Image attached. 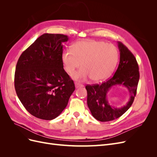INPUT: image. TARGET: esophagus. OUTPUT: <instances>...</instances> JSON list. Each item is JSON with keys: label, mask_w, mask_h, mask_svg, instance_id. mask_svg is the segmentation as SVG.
<instances>
[{"label": "esophagus", "mask_w": 157, "mask_h": 157, "mask_svg": "<svg viewBox=\"0 0 157 157\" xmlns=\"http://www.w3.org/2000/svg\"><path fill=\"white\" fill-rule=\"evenodd\" d=\"M75 88H78L82 87V86H83L82 84H80V83H78V82H75Z\"/></svg>", "instance_id": "34e87169"}]
</instances>
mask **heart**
I'll return each instance as SVG.
<instances>
[{"label":"heart","mask_w":157,"mask_h":157,"mask_svg":"<svg viewBox=\"0 0 157 157\" xmlns=\"http://www.w3.org/2000/svg\"><path fill=\"white\" fill-rule=\"evenodd\" d=\"M118 60L116 46L92 40L76 42L71 51L65 50L61 55L63 69L69 75L81 65L82 68L73 76L77 80H84L89 77L93 81L105 79L115 69Z\"/></svg>","instance_id":"b5f03b06"}]
</instances>
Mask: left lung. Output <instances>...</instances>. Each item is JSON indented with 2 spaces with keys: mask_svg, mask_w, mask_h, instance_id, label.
<instances>
[{
  "mask_svg": "<svg viewBox=\"0 0 157 157\" xmlns=\"http://www.w3.org/2000/svg\"><path fill=\"white\" fill-rule=\"evenodd\" d=\"M120 62L111 78L99 84L87 85V104L92 116L101 122H107L119 118L126 113L134 102L140 79L138 64L135 56L122 42H118ZM122 85L130 92V99L125 106L115 108L106 99L108 92L113 86Z\"/></svg>",
  "mask_w": 157,
  "mask_h": 157,
  "instance_id": "obj_1",
  "label": "left lung"
}]
</instances>
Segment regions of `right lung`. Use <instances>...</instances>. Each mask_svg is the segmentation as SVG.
<instances>
[{
	"label": "right lung",
	"instance_id": "1",
	"mask_svg": "<svg viewBox=\"0 0 157 157\" xmlns=\"http://www.w3.org/2000/svg\"><path fill=\"white\" fill-rule=\"evenodd\" d=\"M68 40L67 35L45 33L17 61L14 77L17 96L26 110L40 119L58 117L75 90L61 62L62 43Z\"/></svg>",
	"mask_w": 157,
	"mask_h": 157
}]
</instances>
